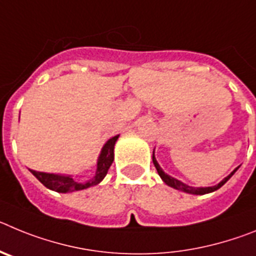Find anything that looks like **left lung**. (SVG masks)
<instances>
[{
  "mask_svg": "<svg viewBox=\"0 0 256 256\" xmlns=\"http://www.w3.org/2000/svg\"><path fill=\"white\" fill-rule=\"evenodd\" d=\"M152 162L154 165H155L156 170H158V173H159V176L162 177V180H164L168 186L173 187V188L176 190H180V191H183V192H187V194H194V195H205V194H209V192H212V191H216L218 188H220L223 184H224L226 182H227L228 180H230L232 176L234 174V172L237 170V169H234L232 173L228 176V177H226L224 180H222L220 183H218L216 186H212V187H200V188H195V187H191V186H187V184H184V183H182L180 180H176V178L170 177V176H168V174H165L164 172H162V169L160 168V165L158 164V162H156L155 156H154L152 154Z\"/></svg>",
  "mask_w": 256,
  "mask_h": 256,
  "instance_id": "1",
  "label": "left lung"
}]
</instances>
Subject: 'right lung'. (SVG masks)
Listing matches in <instances>:
<instances>
[{"label": "right lung", "mask_w": 256, "mask_h": 256, "mask_svg": "<svg viewBox=\"0 0 256 256\" xmlns=\"http://www.w3.org/2000/svg\"><path fill=\"white\" fill-rule=\"evenodd\" d=\"M119 134L114 136L112 138L108 140L102 148L101 155L98 158V162H97V170L94 177L88 180L87 182H76L70 176H58V174H50V173H42V172L30 170L32 174L40 180L44 187L52 190L56 192H73V191H80V190H86L88 187L96 186L101 180L105 178L108 174L110 165L112 164L114 160V144L116 142Z\"/></svg>", "instance_id": "1"}]
</instances>
